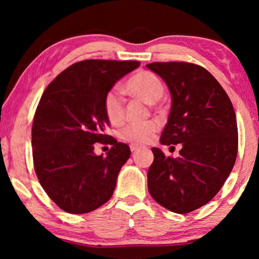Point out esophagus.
Masks as SVG:
<instances>
[{"instance_id": "1", "label": "esophagus", "mask_w": 259, "mask_h": 259, "mask_svg": "<svg viewBox=\"0 0 259 259\" xmlns=\"http://www.w3.org/2000/svg\"><path fill=\"white\" fill-rule=\"evenodd\" d=\"M130 148H131V151H132V152H136V151L139 150L140 146H138V145H136V144H132L130 146Z\"/></svg>"}]
</instances>
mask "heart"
<instances>
[{
  "mask_svg": "<svg viewBox=\"0 0 259 259\" xmlns=\"http://www.w3.org/2000/svg\"><path fill=\"white\" fill-rule=\"evenodd\" d=\"M125 90L131 97L153 105L164 94V83L154 73L140 70L133 74L125 83ZM104 111L112 125H121L125 119V101L116 91H109L104 99ZM158 125L154 121L130 123L120 131V139L132 144H146L153 139Z\"/></svg>",
  "mask_w": 259,
  "mask_h": 259,
  "instance_id": "obj_1",
  "label": "heart"
}]
</instances>
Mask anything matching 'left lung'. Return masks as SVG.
<instances>
[{"label":"left lung","mask_w":259,"mask_h":259,"mask_svg":"<svg viewBox=\"0 0 259 259\" xmlns=\"http://www.w3.org/2000/svg\"><path fill=\"white\" fill-rule=\"evenodd\" d=\"M146 66L171 92V111L160 143L182 144L178 158L152 148L148 191L167 210L189 213L207 204L232 171L238 152L235 109L221 83L204 67L189 62Z\"/></svg>","instance_id":"left-lung-1"}]
</instances>
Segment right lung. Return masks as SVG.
Listing matches in <instances>:
<instances>
[{"label":"right lung","instance_id":"right-lung-1","mask_svg":"<svg viewBox=\"0 0 259 259\" xmlns=\"http://www.w3.org/2000/svg\"><path fill=\"white\" fill-rule=\"evenodd\" d=\"M138 61L84 60L60 73L38 102L31 128L34 168L48 197L63 211L80 214L111 199L116 178L131 155L126 144L105 133V95ZM95 142L109 143L106 157Z\"/></svg>","mask_w":259,"mask_h":259}]
</instances>
